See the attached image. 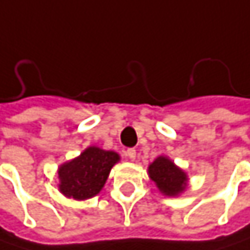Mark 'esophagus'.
Returning a JSON list of instances; mask_svg holds the SVG:
<instances>
[{"label":"esophagus","mask_w":250,"mask_h":250,"mask_svg":"<svg viewBox=\"0 0 250 250\" xmlns=\"http://www.w3.org/2000/svg\"><path fill=\"white\" fill-rule=\"evenodd\" d=\"M125 158L130 159V161H134L136 159V150L134 149H127L125 150Z\"/></svg>","instance_id":"esophagus-1"}]
</instances>
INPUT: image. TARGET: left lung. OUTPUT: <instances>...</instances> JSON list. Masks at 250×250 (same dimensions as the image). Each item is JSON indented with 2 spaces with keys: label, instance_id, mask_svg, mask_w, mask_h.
<instances>
[{
  "label": "left lung",
  "instance_id": "8db88e82",
  "mask_svg": "<svg viewBox=\"0 0 250 250\" xmlns=\"http://www.w3.org/2000/svg\"><path fill=\"white\" fill-rule=\"evenodd\" d=\"M149 178L156 184L164 195L176 197L185 191L188 176L167 156L156 158L147 168Z\"/></svg>",
  "mask_w": 250,
  "mask_h": 250
}]
</instances>
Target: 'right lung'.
I'll list each match as a JSON object with an SVG mask.
<instances>
[{
    "instance_id": "add662e5",
    "label": "right lung",
    "mask_w": 250,
    "mask_h": 250,
    "mask_svg": "<svg viewBox=\"0 0 250 250\" xmlns=\"http://www.w3.org/2000/svg\"><path fill=\"white\" fill-rule=\"evenodd\" d=\"M119 161V153L113 150H104L97 146L86 147L78 158L59 167V191L65 197L79 201L95 197Z\"/></svg>"
}]
</instances>
